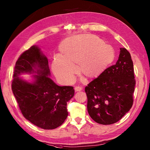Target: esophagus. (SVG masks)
Wrapping results in <instances>:
<instances>
[{"instance_id":"34e87169","label":"esophagus","mask_w":150,"mask_h":150,"mask_svg":"<svg viewBox=\"0 0 150 150\" xmlns=\"http://www.w3.org/2000/svg\"><path fill=\"white\" fill-rule=\"evenodd\" d=\"M82 88H81V87H79V86H77V87H75V91H82Z\"/></svg>"}]
</instances>
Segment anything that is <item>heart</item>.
<instances>
[{
  "label": "heart",
  "mask_w": 150,
  "mask_h": 150,
  "mask_svg": "<svg viewBox=\"0 0 150 150\" xmlns=\"http://www.w3.org/2000/svg\"><path fill=\"white\" fill-rule=\"evenodd\" d=\"M93 35H81L64 39L60 44L61 55H57L52 62V70L63 83L73 81L77 69L88 80L99 77L115 59L111 46Z\"/></svg>",
  "instance_id": "b5f03b06"
}]
</instances>
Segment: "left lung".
I'll return each mask as SVG.
<instances>
[{"instance_id": "8db88e82", "label": "left lung", "mask_w": 150, "mask_h": 150, "mask_svg": "<svg viewBox=\"0 0 150 150\" xmlns=\"http://www.w3.org/2000/svg\"><path fill=\"white\" fill-rule=\"evenodd\" d=\"M135 80L131 55L120 47L116 64L85 88L87 109L95 122L108 125L118 122L131 109Z\"/></svg>"}]
</instances>
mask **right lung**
<instances>
[{
	"label": "right lung",
	"mask_w": 150,
	"mask_h": 150,
	"mask_svg": "<svg viewBox=\"0 0 150 150\" xmlns=\"http://www.w3.org/2000/svg\"><path fill=\"white\" fill-rule=\"evenodd\" d=\"M31 74L26 80L22 74ZM47 57L39 46L24 52L15 64L12 91L21 112L31 123L44 129L60 126L68 117L67 102L74 96L72 86H59L50 77Z\"/></svg>",
	"instance_id": "1"
}]
</instances>
